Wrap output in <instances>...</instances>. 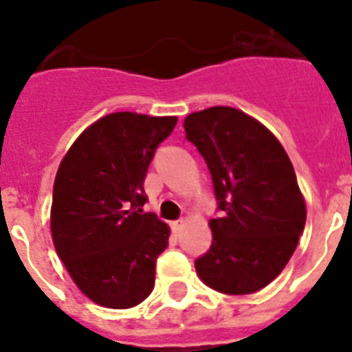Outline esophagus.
<instances>
[{
  "label": "esophagus",
  "instance_id": "obj_1",
  "mask_svg": "<svg viewBox=\"0 0 352 352\" xmlns=\"http://www.w3.org/2000/svg\"><path fill=\"white\" fill-rule=\"evenodd\" d=\"M183 223H185V222H183V220H178V222H173V223H170V227H173V231H174V232H179V231H182Z\"/></svg>",
  "mask_w": 352,
  "mask_h": 352
}]
</instances>
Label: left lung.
<instances>
[{"label": "left lung", "mask_w": 352, "mask_h": 352, "mask_svg": "<svg viewBox=\"0 0 352 352\" xmlns=\"http://www.w3.org/2000/svg\"><path fill=\"white\" fill-rule=\"evenodd\" d=\"M185 138L206 160L220 219L199 278L223 294H252L273 282L296 250L305 197L280 141L256 118L217 105L185 118Z\"/></svg>", "instance_id": "1"}]
</instances>
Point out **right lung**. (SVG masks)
<instances>
[{
  "instance_id": "obj_1",
  "label": "right lung",
  "mask_w": 352,
  "mask_h": 352,
  "mask_svg": "<svg viewBox=\"0 0 352 352\" xmlns=\"http://www.w3.org/2000/svg\"><path fill=\"white\" fill-rule=\"evenodd\" d=\"M176 123V116L107 114L80 133L58 167L56 254L84 296L105 309H132L153 291L170 229L155 213H142V183Z\"/></svg>"
}]
</instances>
